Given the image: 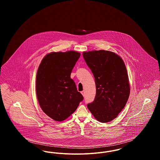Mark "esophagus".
<instances>
[{
    "instance_id": "34e87169",
    "label": "esophagus",
    "mask_w": 160,
    "mask_h": 160,
    "mask_svg": "<svg viewBox=\"0 0 160 160\" xmlns=\"http://www.w3.org/2000/svg\"><path fill=\"white\" fill-rule=\"evenodd\" d=\"M81 93H82V94L83 95V97L85 96V91H83L81 92Z\"/></svg>"
}]
</instances>
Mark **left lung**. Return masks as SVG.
<instances>
[{
	"instance_id": "obj_1",
	"label": "left lung",
	"mask_w": 160,
	"mask_h": 160,
	"mask_svg": "<svg viewBox=\"0 0 160 160\" xmlns=\"http://www.w3.org/2000/svg\"><path fill=\"white\" fill-rule=\"evenodd\" d=\"M83 56L96 84L95 99L88 108L99 122H110L123 109L129 98L125 65L120 56L109 51L84 52Z\"/></svg>"
}]
</instances>
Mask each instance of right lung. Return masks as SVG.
Instances as JSON below:
<instances>
[{"label":"right lung","mask_w":160,"mask_h":160,"mask_svg":"<svg viewBox=\"0 0 160 160\" xmlns=\"http://www.w3.org/2000/svg\"><path fill=\"white\" fill-rule=\"evenodd\" d=\"M80 53L74 51L52 52L42 59L37 74L36 91L42 111L56 121L73 113L83 101L71 73Z\"/></svg>","instance_id":"obj_1"}]
</instances>
